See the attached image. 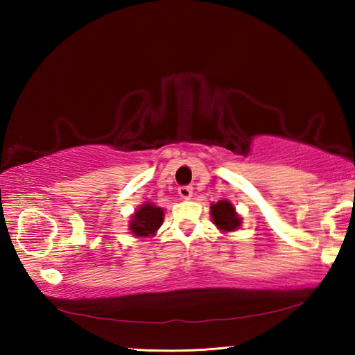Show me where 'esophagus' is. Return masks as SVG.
Instances as JSON below:
<instances>
[{
	"label": "esophagus",
	"mask_w": 355,
	"mask_h": 355,
	"mask_svg": "<svg viewBox=\"0 0 355 355\" xmlns=\"http://www.w3.org/2000/svg\"><path fill=\"white\" fill-rule=\"evenodd\" d=\"M178 196L182 199H191L192 197V188L191 186H180L178 188Z\"/></svg>",
	"instance_id": "esophagus-1"
}]
</instances>
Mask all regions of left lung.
Returning <instances> with one entry per match:
<instances>
[{
    "instance_id": "left-lung-1",
    "label": "left lung",
    "mask_w": 355,
    "mask_h": 355,
    "mask_svg": "<svg viewBox=\"0 0 355 355\" xmlns=\"http://www.w3.org/2000/svg\"><path fill=\"white\" fill-rule=\"evenodd\" d=\"M211 218L214 224L224 232L236 230L239 224H241V219L238 218L235 208L227 200H219L218 203H214L211 207Z\"/></svg>"
}]
</instances>
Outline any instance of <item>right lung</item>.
<instances>
[{"label":"right lung","mask_w":355,"mask_h":355,"mask_svg":"<svg viewBox=\"0 0 355 355\" xmlns=\"http://www.w3.org/2000/svg\"><path fill=\"white\" fill-rule=\"evenodd\" d=\"M161 224H163V209L152 203H146L135 213L130 230L136 236H150L158 230Z\"/></svg>","instance_id":"1"}]
</instances>
